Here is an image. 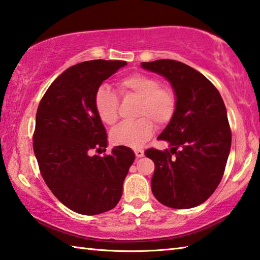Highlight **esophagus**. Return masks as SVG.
I'll use <instances>...</instances> for the list:
<instances>
[{
  "label": "esophagus",
  "mask_w": 260,
  "mask_h": 260,
  "mask_svg": "<svg viewBox=\"0 0 260 260\" xmlns=\"http://www.w3.org/2000/svg\"><path fill=\"white\" fill-rule=\"evenodd\" d=\"M135 155H136V158H142L143 155H144V151L143 150H140V149H136L135 151Z\"/></svg>",
  "instance_id": "obj_1"
}]
</instances>
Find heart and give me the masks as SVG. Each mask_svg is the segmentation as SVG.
Segmentation results:
<instances>
[{"label":"heart","mask_w":260,"mask_h":260,"mask_svg":"<svg viewBox=\"0 0 260 260\" xmlns=\"http://www.w3.org/2000/svg\"><path fill=\"white\" fill-rule=\"evenodd\" d=\"M157 78L143 74H134L119 82L124 95H135L141 99L135 121H125L112 131L111 140L117 145L140 148L153 134L154 125H165L172 119L176 109V99L168 88L160 87ZM94 105L99 117L108 125H114L119 117V103L114 89L101 85L96 89Z\"/></svg>","instance_id":"obj_1"}]
</instances>
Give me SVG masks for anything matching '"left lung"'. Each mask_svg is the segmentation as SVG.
I'll use <instances>...</instances> for the list:
<instances>
[{
	"instance_id": "8db88e82",
	"label": "left lung",
	"mask_w": 260,
	"mask_h": 260,
	"mask_svg": "<svg viewBox=\"0 0 260 260\" xmlns=\"http://www.w3.org/2000/svg\"><path fill=\"white\" fill-rule=\"evenodd\" d=\"M141 67L166 78L176 99L175 114L158 136L171 149L144 152L154 162L151 190L165 206L193 208L215 192L228 162L232 134L224 101L204 75L179 61Z\"/></svg>"
}]
</instances>
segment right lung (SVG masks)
I'll list each match as a JSON object with an SVG mask.
<instances>
[{
	"mask_svg": "<svg viewBox=\"0 0 260 260\" xmlns=\"http://www.w3.org/2000/svg\"><path fill=\"white\" fill-rule=\"evenodd\" d=\"M126 61L89 60L66 69L45 92L37 109L34 152L46 185L60 202L82 215L116 207L135 154L127 146L106 150L108 136L94 96Z\"/></svg>",
	"mask_w": 260,
	"mask_h": 260,
	"instance_id": "right-lung-1",
	"label": "right lung"
}]
</instances>
